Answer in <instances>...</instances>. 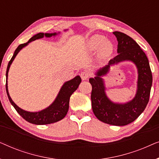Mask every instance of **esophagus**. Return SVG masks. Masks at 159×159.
<instances>
[{"label": "esophagus", "mask_w": 159, "mask_h": 159, "mask_svg": "<svg viewBox=\"0 0 159 159\" xmlns=\"http://www.w3.org/2000/svg\"><path fill=\"white\" fill-rule=\"evenodd\" d=\"M80 77H81L82 80H86L87 79H88V77H90V74H89L88 71H82L80 74Z\"/></svg>", "instance_id": "1"}]
</instances>
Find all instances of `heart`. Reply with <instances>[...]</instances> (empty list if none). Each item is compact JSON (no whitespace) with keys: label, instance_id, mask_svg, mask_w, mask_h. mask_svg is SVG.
I'll use <instances>...</instances> for the list:
<instances>
[{"label":"heart","instance_id":"b5f03b06","mask_svg":"<svg viewBox=\"0 0 159 159\" xmlns=\"http://www.w3.org/2000/svg\"><path fill=\"white\" fill-rule=\"evenodd\" d=\"M106 40L105 37L100 35V34L93 36L89 40V48L91 51H98L101 48L100 52H101V56L106 57L112 53L113 45L110 42Z\"/></svg>","mask_w":159,"mask_h":159}]
</instances>
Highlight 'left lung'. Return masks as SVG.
Segmentation results:
<instances>
[{
	"label": "left lung",
	"instance_id": "1",
	"mask_svg": "<svg viewBox=\"0 0 159 159\" xmlns=\"http://www.w3.org/2000/svg\"><path fill=\"white\" fill-rule=\"evenodd\" d=\"M113 33L118 41L119 54L111 59L108 65L97 71L96 77L89 80L92 85L91 101L93 111L100 121L108 125L125 126L134 121L145 110L149 101L153 77L148 59L140 45L123 32L115 31ZM125 60H132L138 67V90L131 102L125 104H114L106 96L100 77L107 73L111 65Z\"/></svg>",
	"mask_w": 159,
	"mask_h": 159
}]
</instances>
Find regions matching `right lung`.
<instances>
[{
	"mask_svg": "<svg viewBox=\"0 0 159 159\" xmlns=\"http://www.w3.org/2000/svg\"><path fill=\"white\" fill-rule=\"evenodd\" d=\"M56 33H38L35 35H34L32 38H31L28 40V42L26 43H23V44L19 45L16 51H14V55H13L12 58L8 62L7 69H6V93H7V95L8 99L12 106H14L15 109L19 114L25 119L26 121L28 122L34 124V125H48V124L54 123L56 121L61 120L64 119L65 116H66L67 112L69 110V99H70V96L71 94L77 90L78 86L81 82V78L80 76H77L74 79L69 80V81L65 82L64 85L62 86L61 89L59 93H58V96L56 97L55 101L51 104L49 107H48L45 109L40 111L39 112H29L24 111L18 107L16 104L14 103L11 98L9 94H8V86H7V78H8V72L9 70V67L11 64V63L14 59L16 57L17 53L20 51V50L24 48L26 45H28V43L32 42V41L35 40L37 39L42 38L43 37L45 36L47 38H50L51 36L56 35Z\"/></svg>",
	"mask_w": 159,
	"mask_h": 159,
	"instance_id": "1",
	"label": "right lung"
}]
</instances>
